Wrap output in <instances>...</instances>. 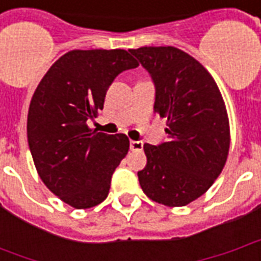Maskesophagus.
Masks as SVG:
<instances>
[{
    "mask_svg": "<svg viewBox=\"0 0 261 261\" xmlns=\"http://www.w3.org/2000/svg\"><path fill=\"white\" fill-rule=\"evenodd\" d=\"M130 148L131 151H142L144 144L141 141H130Z\"/></svg>",
    "mask_w": 261,
    "mask_h": 261,
    "instance_id": "1",
    "label": "esophagus"
}]
</instances>
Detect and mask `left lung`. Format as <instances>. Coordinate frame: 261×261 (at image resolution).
Segmentation results:
<instances>
[{
    "label": "left lung",
    "mask_w": 261,
    "mask_h": 261,
    "mask_svg": "<svg viewBox=\"0 0 261 261\" xmlns=\"http://www.w3.org/2000/svg\"><path fill=\"white\" fill-rule=\"evenodd\" d=\"M156 88L153 110L166 119L168 141L144 144L147 166L138 172L152 201L183 207L213 186L228 158L230 130L224 97L213 75L172 46L131 48Z\"/></svg>",
    "instance_id": "left-lung-1"
}]
</instances>
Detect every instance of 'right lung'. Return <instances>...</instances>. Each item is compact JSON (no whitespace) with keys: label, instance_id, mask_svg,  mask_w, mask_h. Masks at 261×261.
Returning a JSON list of instances; mask_svg holds the SVG:
<instances>
[{"label":"right lung","instance_id":"1","mask_svg":"<svg viewBox=\"0 0 261 261\" xmlns=\"http://www.w3.org/2000/svg\"><path fill=\"white\" fill-rule=\"evenodd\" d=\"M136 67L137 60L123 48L71 50L48 68L32 96L28 142L37 173L76 210L108 197L112 175L128 152L125 134L97 133L86 121L103 109L114 78Z\"/></svg>","mask_w":261,"mask_h":261}]
</instances>
